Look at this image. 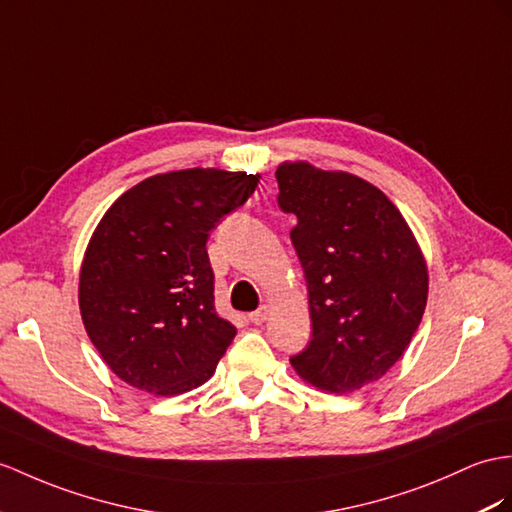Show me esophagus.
Wrapping results in <instances>:
<instances>
[{"mask_svg":"<svg viewBox=\"0 0 512 512\" xmlns=\"http://www.w3.org/2000/svg\"><path fill=\"white\" fill-rule=\"evenodd\" d=\"M267 317H269V308L267 306H260L258 310H254V313L247 315V319L252 321V323H256V326H260V323H265Z\"/></svg>","mask_w":512,"mask_h":512,"instance_id":"1","label":"esophagus"}]
</instances>
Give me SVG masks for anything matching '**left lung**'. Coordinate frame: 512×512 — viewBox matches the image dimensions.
I'll return each instance as SVG.
<instances>
[{
  "mask_svg": "<svg viewBox=\"0 0 512 512\" xmlns=\"http://www.w3.org/2000/svg\"><path fill=\"white\" fill-rule=\"evenodd\" d=\"M278 206L297 217L313 339L291 358L328 393L380 380L402 358L428 302V267L400 210L378 186L310 162H282Z\"/></svg>",
  "mask_w": 512,
  "mask_h": 512,
  "instance_id": "left-lung-1",
  "label": "left lung"
}]
</instances>
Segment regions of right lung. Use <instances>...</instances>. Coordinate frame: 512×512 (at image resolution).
Wrapping results in <instances>:
<instances>
[{"instance_id":"1","label":"right lung","mask_w":512,"mask_h":512,"mask_svg":"<svg viewBox=\"0 0 512 512\" xmlns=\"http://www.w3.org/2000/svg\"><path fill=\"white\" fill-rule=\"evenodd\" d=\"M258 173L182 169L132 186L91 236L80 313L106 365L134 389L180 395L215 373L236 328L215 310L206 241Z\"/></svg>"}]
</instances>
